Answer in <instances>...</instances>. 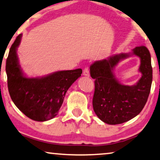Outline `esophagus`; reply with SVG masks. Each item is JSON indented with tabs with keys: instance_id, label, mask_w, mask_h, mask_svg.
<instances>
[{
	"instance_id": "esophagus-1",
	"label": "esophagus",
	"mask_w": 160,
	"mask_h": 160,
	"mask_svg": "<svg viewBox=\"0 0 160 160\" xmlns=\"http://www.w3.org/2000/svg\"><path fill=\"white\" fill-rule=\"evenodd\" d=\"M83 75L86 76V77H90V70H89V69H88V68H85L84 69Z\"/></svg>"
}]
</instances>
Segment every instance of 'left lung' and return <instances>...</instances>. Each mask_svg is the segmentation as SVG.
<instances>
[{"label": "left lung", "mask_w": 160, "mask_h": 160, "mask_svg": "<svg viewBox=\"0 0 160 160\" xmlns=\"http://www.w3.org/2000/svg\"><path fill=\"white\" fill-rule=\"evenodd\" d=\"M132 55L140 58L139 71L142 77L136 85H124L113 73L120 60L130 53H120L108 59L95 61L90 65V75L95 79L93 110L99 118L109 125L130 120L142 110L148 101L152 82L150 53L144 45L132 50Z\"/></svg>", "instance_id": "obj_1"}]
</instances>
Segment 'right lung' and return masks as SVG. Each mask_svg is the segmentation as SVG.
I'll return each instance as SVG.
<instances>
[{
  "label": "right lung",
  "instance_id": "obj_1",
  "mask_svg": "<svg viewBox=\"0 0 160 160\" xmlns=\"http://www.w3.org/2000/svg\"><path fill=\"white\" fill-rule=\"evenodd\" d=\"M22 34L10 48L6 71L10 96L16 107L32 120L44 122L56 116L68 90L80 78V68L55 72L41 78H28L22 72L17 55Z\"/></svg>",
  "mask_w": 160,
  "mask_h": 160
}]
</instances>
